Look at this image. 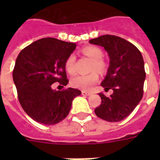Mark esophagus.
I'll use <instances>...</instances> for the list:
<instances>
[{
  "label": "esophagus",
  "instance_id": "1",
  "mask_svg": "<svg viewBox=\"0 0 160 160\" xmlns=\"http://www.w3.org/2000/svg\"><path fill=\"white\" fill-rule=\"evenodd\" d=\"M82 95H84V96H88V95H91V93L89 92V91H85V90H82Z\"/></svg>",
  "mask_w": 160,
  "mask_h": 160
}]
</instances>
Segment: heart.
Wrapping results in <instances>:
<instances>
[{"instance_id":"heart-1","label":"heart","mask_w":160,"mask_h":160,"mask_svg":"<svg viewBox=\"0 0 160 160\" xmlns=\"http://www.w3.org/2000/svg\"><path fill=\"white\" fill-rule=\"evenodd\" d=\"M82 53L90 57L93 60V65L90 70L93 72L88 75H77L71 80V85L75 88L81 90H90L93 85L97 83L99 80V73L105 72L106 70V63L103 60V52L101 49L97 46H90L82 49ZM65 69L70 75H74L75 73V57L71 54L66 58L65 61ZM96 70V72L94 70Z\"/></svg>"}]
</instances>
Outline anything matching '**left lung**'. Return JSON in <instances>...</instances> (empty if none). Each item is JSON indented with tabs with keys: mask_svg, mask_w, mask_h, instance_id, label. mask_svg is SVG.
<instances>
[{
	"mask_svg": "<svg viewBox=\"0 0 160 160\" xmlns=\"http://www.w3.org/2000/svg\"><path fill=\"white\" fill-rule=\"evenodd\" d=\"M90 43L103 46L109 54V67L101 86L106 92L109 89L114 91L109 97L99 94L101 104L95 109V114L106 121H121L143 97L146 75L143 56L134 45L113 35L99 36Z\"/></svg>",
	"mask_w": 160,
	"mask_h": 160,
	"instance_id": "1",
	"label": "left lung"
}]
</instances>
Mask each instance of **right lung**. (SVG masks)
<instances>
[{
    "label": "right lung",
    "mask_w": 160,
    "mask_h": 160,
    "mask_svg": "<svg viewBox=\"0 0 160 160\" xmlns=\"http://www.w3.org/2000/svg\"><path fill=\"white\" fill-rule=\"evenodd\" d=\"M76 44L43 38L26 46L16 58L13 80L22 109L35 121L52 125L67 116L77 89L53 90L52 84L67 85L65 61Z\"/></svg>",
    "instance_id": "add662e5"
}]
</instances>
